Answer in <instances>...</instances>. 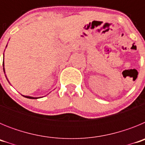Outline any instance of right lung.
<instances>
[{
	"mask_svg": "<svg viewBox=\"0 0 145 145\" xmlns=\"http://www.w3.org/2000/svg\"><path fill=\"white\" fill-rule=\"evenodd\" d=\"M7 47V45H6V48ZM5 52V51H4ZM3 72H4L5 73V68H4V54H3ZM6 79H7V78H6ZM8 80V79H7ZM23 97H26V98H28V99H39L40 98V97H29V96H25V95H22Z\"/></svg>",
	"mask_w": 145,
	"mask_h": 145,
	"instance_id": "add662e5",
	"label": "right lung"
}]
</instances>
